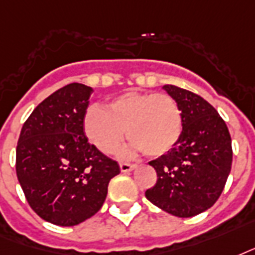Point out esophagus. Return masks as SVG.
Segmentation results:
<instances>
[{"instance_id":"1","label":"esophagus","mask_w":255,"mask_h":255,"mask_svg":"<svg viewBox=\"0 0 255 255\" xmlns=\"http://www.w3.org/2000/svg\"><path fill=\"white\" fill-rule=\"evenodd\" d=\"M120 167H121L122 173H129V171H131L135 167V165L129 162H121L120 163Z\"/></svg>"}]
</instances>
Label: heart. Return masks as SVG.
Segmentation results:
<instances>
[{"mask_svg": "<svg viewBox=\"0 0 255 255\" xmlns=\"http://www.w3.org/2000/svg\"><path fill=\"white\" fill-rule=\"evenodd\" d=\"M86 135L97 149L110 154L126 137L134 150L161 157L177 143L183 128L182 110L166 93L128 92L108 104L92 106L84 120Z\"/></svg>", "mask_w": 255, "mask_h": 255, "instance_id": "heart-1", "label": "heart"}]
</instances>
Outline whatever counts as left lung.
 <instances>
[{
	"mask_svg": "<svg viewBox=\"0 0 255 255\" xmlns=\"http://www.w3.org/2000/svg\"><path fill=\"white\" fill-rule=\"evenodd\" d=\"M182 110L181 137L171 150L149 165L157 182L146 198L173 216H197L220 198L232 169V137L225 121L208 101L174 85H165Z\"/></svg>",
	"mask_w": 255,
	"mask_h": 255,
	"instance_id": "obj_1",
	"label": "left lung"
}]
</instances>
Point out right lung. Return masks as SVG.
<instances>
[{
  "label": "right lung",
  "instance_id": "add662e5",
  "mask_svg": "<svg viewBox=\"0 0 255 255\" xmlns=\"http://www.w3.org/2000/svg\"><path fill=\"white\" fill-rule=\"evenodd\" d=\"M93 89L69 84L45 98L23 124L15 150L17 178L42 220L74 226L94 216L120 166L84 131Z\"/></svg>",
  "mask_w": 255,
  "mask_h": 255
}]
</instances>
